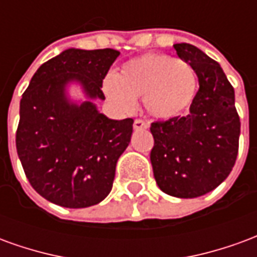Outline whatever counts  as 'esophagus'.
<instances>
[{"label": "esophagus", "mask_w": 257, "mask_h": 257, "mask_svg": "<svg viewBox=\"0 0 257 257\" xmlns=\"http://www.w3.org/2000/svg\"><path fill=\"white\" fill-rule=\"evenodd\" d=\"M149 128V122L147 121H143V119H135L134 122V129L135 131H142V129Z\"/></svg>", "instance_id": "obj_1"}]
</instances>
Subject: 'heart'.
I'll return each mask as SVG.
<instances>
[{
	"instance_id": "obj_1",
	"label": "heart",
	"mask_w": 257,
	"mask_h": 257,
	"mask_svg": "<svg viewBox=\"0 0 257 257\" xmlns=\"http://www.w3.org/2000/svg\"><path fill=\"white\" fill-rule=\"evenodd\" d=\"M197 77L191 64L164 53H145L123 63L117 75L108 74L101 89L118 111L132 112L136 99L151 117L172 119L193 101Z\"/></svg>"
}]
</instances>
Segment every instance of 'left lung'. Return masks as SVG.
Wrapping results in <instances>:
<instances>
[{
	"mask_svg": "<svg viewBox=\"0 0 257 257\" xmlns=\"http://www.w3.org/2000/svg\"><path fill=\"white\" fill-rule=\"evenodd\" d=\"M191 64L199 89L184 117L151 123L150 160L158 187L178 198L215 190L231 172L238 154L241 122L234 88L220 64L190 44H175Z\"/></svg>",
	"mask_w": 257,
	"mask_h": 257,
	"instance_id": "8db88e82",
	"label": "left lung"
}]
</instances>
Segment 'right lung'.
I'll return each mask as SVG.
<instances>
[{
	"instance_id": "1",
	"label": "right lung",
	"mask_w": 257,
	"mask_h": 257,
	"mask_svg": "<svg viewBox=\"0 0 257 257\" xmlns=\"http://www.w3.org/2000/svg\"><path fill=\"white\" fill-rule=\"evenodd\" d=\"M118 56L110 48L66 49L37 70L22 96L18 156L33 189L53 204L86 208L111 191L134 119H110L92 100H104L101 84ZM73 80L90 101L68 100L65 86Z\"/></svg>"
}]
</instances>
